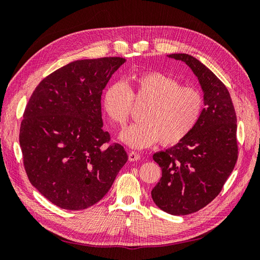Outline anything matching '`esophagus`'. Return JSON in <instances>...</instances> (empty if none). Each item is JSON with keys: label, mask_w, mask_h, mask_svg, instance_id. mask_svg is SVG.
Returning <instances> with one entry per match:
<instances>
[{"label": "esophagus", "mask_w": 260, "mask_h": 260, "mask_svg": "<svg viewBox=\"0 0 260 260\" xmlns=\"http://www.w3.org/2000/svg\"><path fill=\"white\" fill-rule=\"evenodd\" d=\"M128 158H129L130 161H137V160L140 159V154L131 151V152H129V154H128Z\"/></svg>", "instance_id": "1"}]
</instances>
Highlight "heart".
I'll list each match as a JSON object with an SVG mask.
<instances>
[{
  "mask_svg": "<svg viewBox=\"0 0 260 260\" xmlns=\"http://www.w3.org/2000/svg\"><path fill=\"white\" fill-rule=\"evenodd\" d=\"M133 103L144 105L142 121L125 128L122 142L133 148L151 146L156 142L176 145L190 135L199 123L205 101L194 86H182L176 78L159 72L135 76L125 85L109 84L102 98V108L108 120L123 127L132 113Z\"/></svg>",
  "mask_w": 260,
  "mask_h": 260,
  "instance_id": "1",
  "label": "heart"
}]
</instances>
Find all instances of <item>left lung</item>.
<instances>
[{"instance_id": "left-lung-1", "label": "left lung", "mask_w": 260, "mask_h": 260, "mask_svg": "<svg viewBox=\"0 0 260 260\" xmlns=\"http://www.w3.org/2000/svg\"><path fill=\"white\" fill-rule=\"evenodd\" d=\"M199 78L205 108L199 123L182 142L153 155L161 178L152 199L170 215H190L204 208L221 192L237 164V114L221 80L188 54H170Z\"/></svg>"}]
</instances>
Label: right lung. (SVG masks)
<instances>
[{
  "instance_id": "right-lung-1",
  "label": "right lung",
  "mask_w": 260,
  "mask_h": 260,
  "mask_svg": "<svg viewBox=\"0 0 260 260\" xmlns=\"http://www.w3.org/2000/svg\"><path fill=\"white\" fill-rule=\"evenodd\" d=\"M122 57L81 59L45 77L31 94L19 143L30 183L54 205L82 210L104 198L128 160L103 130L102 92Z\"/></svg>"
}]
</instances>
